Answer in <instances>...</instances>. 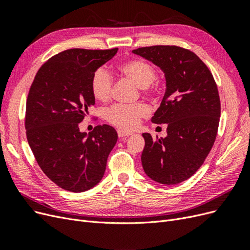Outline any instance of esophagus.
<instances>
[{
  "label": "esophagus",
  "instance_id": "obj_1",
  "mask_svg": "<svg viewBox=\"0 0 250 250\" xmlns=\"http://www.w3.org/2000/svg\"><path fill=\"white\" fill-rule=\"evenodd\" d=\"M117 132H118V135H119L120 138H127V137H129V135L132 134L130 131L123 130V129H121V128H119V129L117 130Z\"/></svg>",
  "mask_w": 250,
  "mask_h": 250
}]
</instances>
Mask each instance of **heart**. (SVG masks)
<instances>
[{
  "label": "heart",
  "instance_id": "b5f03b06",
  "mask_svg": "<svg viewBox=\"0 0 250 250\" xmlns=\"http://www.w3.org/2000/svg\"><path fill=\"white\" fill-rule=\"evenodd\" d=\"M119 70L126 77L130 78L135 84L142 88L144 95L154 94V83L156 72L154 66L143 58H132L119 65ZM112 75L105 69L99 67L92 78L90 88L97 100L106 102L112 95ZM149 109L145 104L137 103L132 105L115 104L104 109L103 116L108 123L121 129L130 130L137 127L140 121L148 116Z\"/></svg>",
  "mask_w": 250,
  "mask_h": 250
}]
</instances>
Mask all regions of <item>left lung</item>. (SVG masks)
Returning a JSON list of instances; mask_svg holds the SVG:
<instances>
[{
	"label": "left lung",
	"instance_id": "left-lung-1",
	"mask_svg": "<svg viewBox=\"0 0 250 250\" xmlns=\"http://www.w3.org/2000/svg\"><path fill=\"white\" fill-rule=\"evenodd\" d=\"M132 52L160 66L167 85L151 121L167 124L168 135L153 140L150 133H143L144 171L163 185L183 183L201 167L217 137L221 104L215 79L188 49L152 46Z\"/></svg>",
	"mask_w": 250,
	"mask_h": 250
}]
</instances>
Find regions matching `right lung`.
I'll use <instances>...</instances> for the list:
<instances>
[{
    "label": "right lung",
    "mask_w": 250,
    "mask_h": 250,
    "mask_svg": "<svg viewBox=\"0 0 250 250\" xmlns=\"http://www.w3.org/2000/svg\"><path fill=\"white\" fill-rule=\"evenodd\" d=\"M109 50L70 49L44 62L29 89L26 135L42 172L58 187L83 192L102 179L118 134L109 125L80 132L95 105L90 88L94 73L116 55Z\"/></svg>",
    "instance_id": "obj_1"
}]
</instances>
